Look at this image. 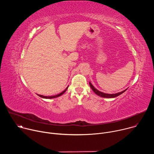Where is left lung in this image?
<instances>
[{
    "label": "left lung",
    "mask_w": 154,
    "mask_h": 154,
    "mask_svg": "<svg viewBox=\"0 0 154 154\" xmlns=\"http://www.w3.org/2000/svg\"><path fill=\"white\" fill-rule=\"evenodd\" d=\"M90 87L91 88V89L93 90V91L98 96L102 97H105V98H113V97H116L118 96H119L120 94H122L123 93H124L126 90H125L124 91H122V92H120V93H116V94H106V93H103L102 92H100L99 91H98L97 89H96L92 85V84L90 82Z\"/></svg>",
    "instance_id": "left-lung-1"
}]
</instances>
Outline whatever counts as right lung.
Segmentation results:
<instances>
[{
  "label": "right lung",
  "mask_w": 154,
  "mask_h": 154,
  "mask_svg": "<svg viewBox=\"0 0 154 154\" xmlns=\"http://www.w3.org/2000/svg\"><path fill=\"white\" fill-rule=\"evenodd\" d=\"M68 87H67L63 91H62V92L60 93V94H57V95H55V96H42V95H39V94H38V95L39 97H41L45 98V99H52V98H55V97H59V96H61L63 94H64V93L66 92V90L68 89Z\"/></svg>",
  "instance_id": "right-lung-1"
}]
</instances>
